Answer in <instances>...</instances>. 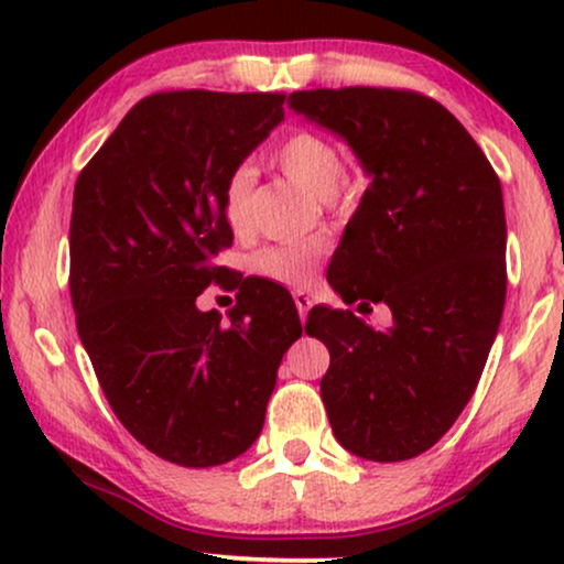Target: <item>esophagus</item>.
Segmentation results:
<instances>
[{
    "instance_id": "esophagus-1",
    "label": "esophagus",
    "mask_w": 564,
    "mask_h": 564,
    "mask_svg": "<svg viewBox=\"0 0 564 564\" xmlns=\"http://www.w3.org/2000/svg\"><path fill=\"white\" fill-rule=\"evenodd\" d=\"M294 304H296V313H300V318L304 321V318H307L310 307H313V296H310L307 291L296 289V291H294Z\"/></svg>"
}]
</instances>
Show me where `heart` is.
Instances as JSON below:
<instances>
[{"label":"heart","instance_id":"b5f03b06","mask_svg":"<svg viewBox=\"0 0 564 564\" xmlns=\"http://www.w3.org/2000/svg\"><path fill=\"white\" fill-rule=\"evenodd\" d=\"M273 161L286 177L307 187L318 198H332L345 177V159L332 140L310 129H296L278 142ZM251 193L254 172L236 166L223 183V217L232 232H246L251 225ZM321 260L318 243H275L251 257V270L286 286H300L313 275Z\"/></svg>","mask_w":564,"mask_h":564}]
</instances>
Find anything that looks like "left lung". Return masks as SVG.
Returning a JSON list of instances; mask_svg holds the SVG:
<instances>
[{
	"label": "left lung",
	"instance_id": "obj_1",
	"mask_svg": "<svg viewBox=\"0 0 564 564\" xmlns=\"http://www.w3.org/2000/svg\"><path fill=\"white\" fill-rule=\"evenodd\" d=\"M289 106L347 140L371 185L328 264L347 304H387L371 328L313 307L304 332L332 355L321 398L336 440L368 462L430 451L475 394L507 300L498 174L462 121L413 89L291 93Z\"/></svg>",
	"mask_w": 564,
	"mask_h": 564
}]
</instances>
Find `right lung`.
Segmentation results:
<instances>
[{
    "instance_id": "obj_1",
    "label": "right lung",
    "mask_w": 564,
    "mask_h": 564,
    "mask_svg": "<svg viewBox=\"0 0 564 564\" xmlns=\"http://www.w3.org/2000/svg\"><path fill=\"white\" fill-rule=\"evenodd\" d=\"M281 93L142 97L84 166L70 212L76 332L127 432L180 467L232 462L260 437L283 352L302 336L289 291L246 283L225 323L223 183L281 124Z\"/></svg>"
}]
</instances>
